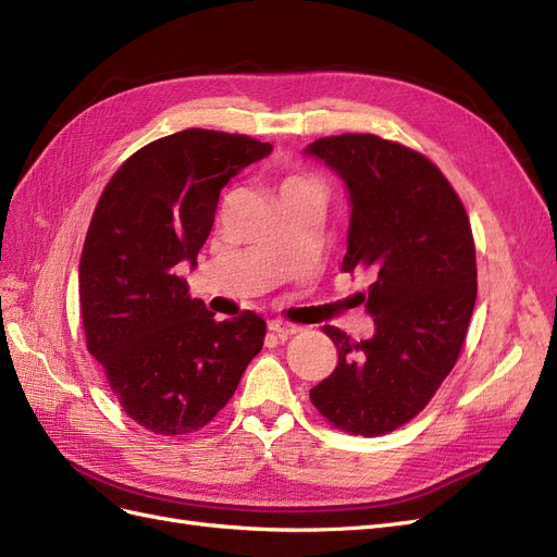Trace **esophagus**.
I'll list each match as a JSON object with an SVG mask.
<instances>
[{
  "label": "esophagus",
  "mask_w": 557,
  "mask_h": 557,
  "mask_svg": "<svg viewBox=\"0 0 557 557\" xmlns=\"http://www.w3.org/2000/svg\"><path fill=\"white\" fill-rule=\"evenodd\" d=\"M269 332H274L278 336H293L299 332V327L290 325V323H283V320H269Z\"/></svg>",
  "instance_id": "esophagus-1"
}]
</instances>
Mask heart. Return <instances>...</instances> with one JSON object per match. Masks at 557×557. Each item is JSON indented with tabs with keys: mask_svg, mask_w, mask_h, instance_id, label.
Masks as SVG:
<instances>
[{
	"mask_svg": "<svg viewBox=\"0 0 557 557\" xmlns=\"http://www.w3.org/2000/svg\"><path fill=\"white\" fill-rule=\"evenodd\" d=\"M299 188H320L318 181L307 176V174H293L283 181L281 185V193H288V190H299Z\"/></svg>",
	"mask_w": 557,
	"mask_h": 557,
	"instance_id": "b5f03b06",
	"label": "heart"
}]
</instances>
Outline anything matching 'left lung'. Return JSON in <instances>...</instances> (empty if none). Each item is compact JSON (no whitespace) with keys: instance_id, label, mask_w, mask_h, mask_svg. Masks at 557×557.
<instances>
[{"instance_id":"8db88e82","label":"left lung","mask_w":557,"mask_h":557,"mask_svg":"<svg viewBox=\"0 0 557 557\" xmlns=\"http://www.w3.org/2000/svg\"><path fill=\"white\" fill-rule=\"evenodd\" d=\"M350 193L342 272L372 276V339L325 325L339 352L311 404L348 434H387L423 411L460 358L476 301V248L462 199L440 166L376 134L309 144Z\"/></svg>"}]
</instances>
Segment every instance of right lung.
<instances>
[{
	"instance_id": "obj_1",
	"label": "right lung",
	"mask_w": 557,
	"mask_h": 557,
	"mask_svg": "<svg viewBox=\"0 0 557 557\" xmlns=\"http://www.w3.org/2000/svg\"><path fill=\"white\" fill-rule=\"evenodd\" d=\"M269 153L246 134L183 129L129 156L97 201L78 264L81 323L111 393L148 432L209 425L262 350L264 320H215L178 262L197 264L221 190Z\"/></svg>"
}]
</instances>
